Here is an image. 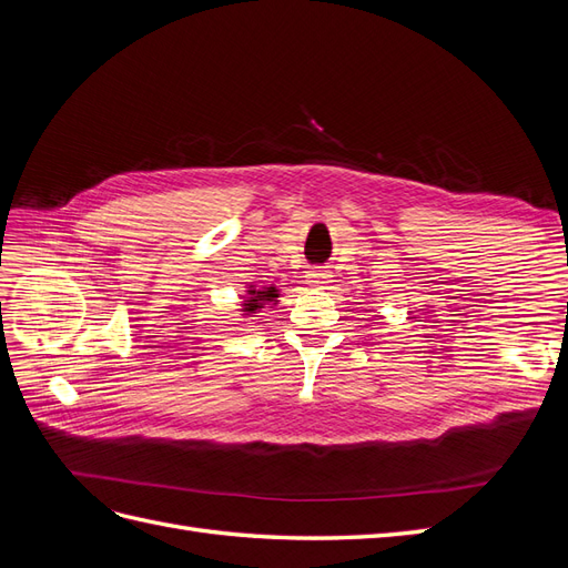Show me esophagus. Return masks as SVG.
<instances>
[{"instance_id":"34e87169","label":"esophagus","mask_w":568,"mask_h":568,"mask_svg":"<svg viewBox=\"0 0 568 568\" xmlns=\"http://www.w3.org/2000/svg\"><path fill=\"white\" fill-rule=\"evenodd\" d=\"M329 277L332 274L326 270H311L307 272V284H313L315 288H324L326 284H329Z\"/></svg>"}]
</instances>
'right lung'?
Listing matches in <instances>:
<instances>
[{"instance_id":"1","label":"right lung","mask_w":568,"mask_h":568,"mask_svg":"<svg viewBox=\"0 0 568 568\" xmlns=\"http://www.w3.org/2000/svg\"><path fill=\"white\" fill-rule=\"evenodd\" d=\"M280 298V288L277 286H265V288H248V296L242 303V313L244 315H253L261 311L265 305H274Z\"/></svg>"}]
</instances>
